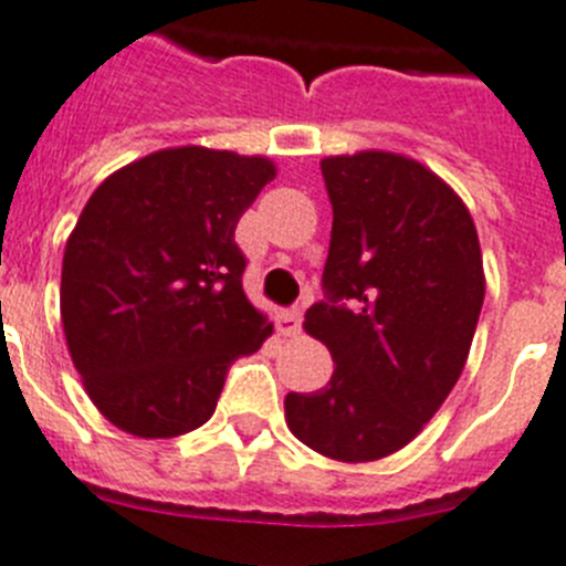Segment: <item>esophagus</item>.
Instances as JSON below:
<instances>
[{
  "label": "esophagus",
  "instance_id": "esophagus-1",
  "mask_svg": "<svg viewBox=\"0 0 566 566\" xmlns=\"http://www.w3.org/2000/svg\"><path fill=\"white\" fill-rule=\"evenodd\" d=\"M276 329L284 338H293V335L302 333V313L298 310H284L276 315Z\"/></svg>",
  "mask_w": 566,
  "mask_h": 566
}]
</instances>
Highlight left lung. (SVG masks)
<instances>
[{
	"instance_id": "8db88e82",
	"label": "left lung",
	"mask_w": 566,
	"mask_h": 566,
	"mask_svg": "<svg viewBox=\"0 0 566 566\" xmlns=\"http://www.w3.org/2000/svg\"><path fill=\"white\" fill-rule=\"evenodd\" d=\"M333 202L327 302L304 329L335 360L324 389L284 397L307 448L371 462L409 446L460 380L485 298L480 237L454 188L395 151L321 160Z\"/></svg>"
}]
</instances>
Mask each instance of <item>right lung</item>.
<instances>
[{
	"instance_id": "1",
	"label": "right lung",
	"mask_w": 566,
	"mask_h": 566,
	"mask_svg": "<svg viewBox=\"0 0 566 566\" xmlns=\"http://www.w3.org/2000/svg\"><path fill=\"white\" fill-rule=\"evenodd\" d=\"M273 160L206 146L160 149L106 177L64 248L61 324L101 415L166 440L213 415L228 366L273 333L242 290L239 217Z\"/></svg>"
}]
</instances>
